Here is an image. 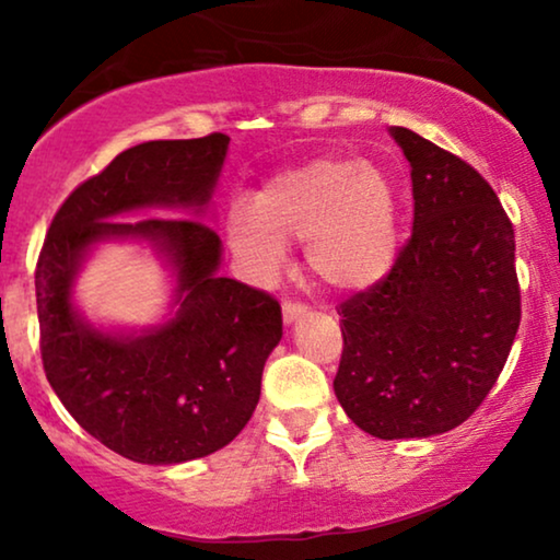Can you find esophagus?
I'll use <instances>...</instances> for the list:
<instances>
[{"label": "esophagus", "instance_id": "34e87169", "mask_svg": "<svg viewBox=\"0 0 560 560\" xmlns=\"http://www.w3.org/2000/svg\"><path fill=\"white\" fill-rule=\"evenodd\" d=\"M305 311H308V305L301 303V301H285V303H282V318H285L288 324H290V320L301 318Z\"/></svg>", "mask_w": 560, "mask_h": 560}]
</instances>
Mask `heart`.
<instances>
[{
    "label": "heart",
    "instance_id": "heart-1",
    "mask_svg": "<svg viewBox=\"0 0 560 560\" xmlns=\"http://www.w3.org/2000/svg\"><path fill=\"white\" fill-rule=\"evenodd\" d=\"M229 240L262 272L280 267L282 242H308L311 270L326 285L362 290L393 267L397 194L380 167L318 158L275 175L255 209L234 206Z\"/></svg>",
    "mask_w": 560,
    "mask_h": 560
}]
</instances>
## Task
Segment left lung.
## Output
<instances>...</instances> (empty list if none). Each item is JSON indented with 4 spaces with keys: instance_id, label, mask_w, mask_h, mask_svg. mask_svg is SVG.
<instances>
[{
    "instance_id": "1",
    "label": "left lung",
    "mask_w": 560,
    "mask_h": 560,
    "mask_svg": "<svg viewBox=\"0 0 560 560\" xmlns=\"http://www.w3.org/2000/svg\"><path fill=\"white\" fill-rule=\"evenodd\" d=\"M410 163L412 234L385 278L339 308L334 389L377 439L462 425L494 387L520 326L515 229L492 186L454 152L393 129Z\"/></svg>"
}]
</instances>
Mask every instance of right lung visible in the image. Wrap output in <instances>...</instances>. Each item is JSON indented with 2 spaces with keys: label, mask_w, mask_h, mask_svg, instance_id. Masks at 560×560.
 Masks as SVG:
<instances>
[{
  "label": "right lung",
  "mask_w": 560,
  "mask_h": 560,
  "mask_svg": "<svg viewBox=\"0 0 560 560\" xmlns=\"http://www.w3.org/2000/svg\"><path fill=\"white\" fill-rule=\"evenodd\" d=\"M229 137L152 140L119 152L60 203L35 267L43 370L83 431L140 464H180L224 448L259 400L262 370L282 336L280 303L221 278V240L201 219L117 221L148 206L203 211ZM140 235L179 270V311L142 337L83 325L70 288L91 243Z\"/></svg>",
  "instance_id": "1"
}]
</instances>
